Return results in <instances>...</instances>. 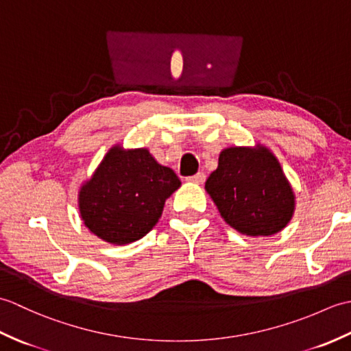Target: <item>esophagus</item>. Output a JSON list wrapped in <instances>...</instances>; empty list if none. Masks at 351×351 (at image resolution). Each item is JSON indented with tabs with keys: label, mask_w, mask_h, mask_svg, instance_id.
<instances>
[{
	"label": "esophagus",
	"mask_w": 351,
	"mask_h": 351,
	"mask_svg": "<svg viewBox=\"0 0 351 351\" xmlns=\"http://www.w3.org/2000/svg\"><path fill=\"white\" fill-rule=\"evenodd\" d=\"M205 180H206V176H205L204 173H197V175H195V176L189 178V181L193 182V184H204Z\"/></svg>",
	"instance_id": "esophagus-1"
}]
</instances>
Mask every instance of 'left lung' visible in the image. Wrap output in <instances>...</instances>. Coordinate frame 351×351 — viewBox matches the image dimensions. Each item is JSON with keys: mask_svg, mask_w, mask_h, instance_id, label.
<instances>
[{"mask_svg": "<svg viewBox=\"0 0 351 351\" xmlns=\"http://www.w3.org/2000/svg\"><path fill=\"white\" fill-rule=\"evenodd\" d=\"M205 190L223 220L243 235L278 234L295 211L293 185L278 156L261 143L223 149Z\"/></svg>", "mask_w": 351, "mask_h": 351, "instance_id": "1", "label": "left lung"}]
</instances>
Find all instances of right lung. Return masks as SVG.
<instances>
[{
  "label": "right lung",
  "instance_id": "obj_1",
  "mask_svg": "<svg viewBox=\"0 0 351 351\" xmlns=\"http://www.w3.org/2000/svg\"><path fill=\"white\" fill-rule=\"evenodd\" d=\"M180 187L175 171L156 162L149 149L114 145L80 185V217L106 243L130 244L158 223L167 197Z\"/></svg>",
  "mask_w": 351,
  "mask_h": 351
}]
</instances>
